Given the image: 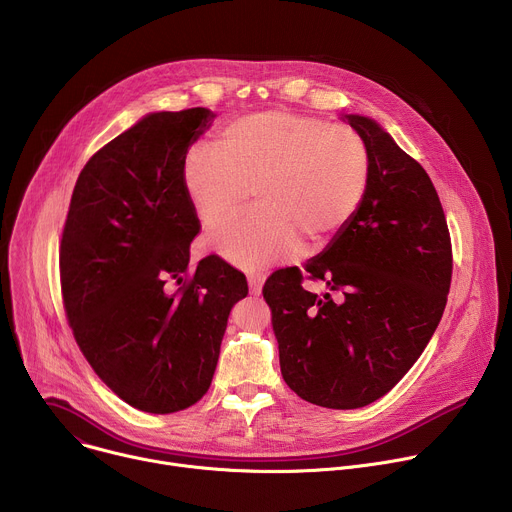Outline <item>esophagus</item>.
Segmentation results:
<instances>
[{
    "label": "esophagus",
    "mask_w": 512,
    "mask_h": 512,
    "mask_svg": "<svg viewBox=\"0 0 512 512\" xmlns=\"http://www.w3.org/2000/svg\"><path fill=\"white\" fill-rule=\"evenodd\" d=\"M249 289L253 296H259L261 294V287H263V281H265V273H249Z\"/></svg>",
    "instance_id": "34e87169"
}]
</instances>
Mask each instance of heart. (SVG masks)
I'll use <instances>...</instances> for the list:
<instances>
[{
	"label": "heart",
	"mask_w": 512,
	"mask_h": 512,
	"mask_svg": "<svg viewBox=\"0 0 512 512\" xmlns=\"http://www.w3.org/2000/svg\"><path fill=\"white\" fill-rule=\"evenodd\" d=\"M184 188L212 249L241 267H265L300 245L320 249L340 235L360 208L371 180V152L348 123H328L289 109H265L225 123L212 150L192 148Z\"/></svg>",
	"instance_id": "b5f03b06"
}]
</instances>
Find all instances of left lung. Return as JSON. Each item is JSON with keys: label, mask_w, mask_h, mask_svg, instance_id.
Masks as SVG:
<instances>
[{"label": "left lung", "mask_w": 512, "mask_h": 512, "mask_svg": "<svg viewBox=\"0 0 512 512\" xmlns=\"http://www.w3.org/2000/svg\"><path fill=\"white\" fill-rule=\"evenodd\" d=\"M346 119L369 145V190L322 255L263 285L283 381L328 409L369 405L405 377L442 320L454 265L427 172L373 119ZM304 278L331 291L318 299Z\"/></svg>", "instance_id": "obj_1"}]
</instances>
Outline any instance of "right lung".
<instances>
[{
    "mask_svg": "<svg viewBox=\"0 0 512 512\" xmlns=\"http://www.w3.org/2000/svg\"><path fill=\"white\" fill-rule=\"evenodd\" d=\"M212 117L204 107L152 113L111 139L81 170L62 227L68 326L97 377L145 413L204 397L229 312L249 294L221 257L188 267L200 221L182 166Z\"/></svg>",
    "mask_w": 512,
    "mask_h": 512,
    "instance_id": "add662e5",
    "label": "right lung"
}]
</instances>
